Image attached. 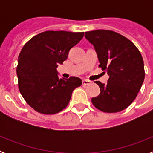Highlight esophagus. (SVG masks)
I'll return each instance as SVG.
<instances>
[{"label":"esophagus","instance_id":"1","mask_svg":"<svg viewBox=\"0 0 153 153\" xmlns=\"http://www.w3.org/2000/svg\"><path fill=\"white\" fill-rule=\"evenodd\" d=\"M82 83H83V86H87V85H90L91 83V82L90 80H87V79H83L82 81Z\"/></svg>","mask_w":153,"mask_h":153}]
</instances>
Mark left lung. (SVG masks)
<instances>
[{
    "mask_svg": "<svg viewBox=\"0 0 153 153\" xmlns=\"http://www.w3.org/2000/svg\"><path fill=\"white\" fill-rule=\"evenodd\" d=\"M94 47L99 67L109 75L107 84L97 81L100 93L92 98L93 106L105 113H117L133 102L145 78L143 57L134 44L112 30L85 32Z\"/></svg>",
    "mask_w": 153,
    "mask_h": 153,
    "instance_id": "1",
    "label": "left lung"
}]
</instances>
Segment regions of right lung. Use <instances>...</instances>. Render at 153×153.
Segmentation results:
<instances>
[{"mask_svg": "<svg viewBox=\"0 0 153 153\" xmlns=\"http://www.w3.org/2000/svg\"><path fill=\"white\" fill-rule=\"evenodd\" d=\"M84 32L45 31L27 43L18 56V87L27 103L38 113L55 114L68 105L72 93L81 86L79 77L60 79L56 67Z\"/></svg>", "mask_w": 153, "mask_h": 153, "instance_id": "1", "label": "right lung"}]
</instances>
